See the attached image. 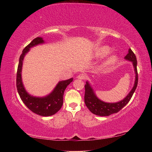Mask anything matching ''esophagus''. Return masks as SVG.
Returning <instances> with one entry per match:
<instances>
[{
  "mask_svg": "<svg viewBox=\"0 0 152 152\" xmlns=\"http://www.w3.org/2000/svg\"><path fill=\"white\" fill-rule=\"evenodd\" d=\"M77 78L80 79V80H85L86 78V76L84 74H80L77 76Z\"/></svg>",
  "mask_w": 152,
  "mask_h": 152,
  "instance_id": "esophagus-1",
  "label": "esophagus"
}]
</instances>
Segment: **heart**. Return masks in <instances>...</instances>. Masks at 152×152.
<instances>
[{"label": "heart", "mask_w": 152, "mask_h": 152, "mask_svg": "<svg viewBox=\"0 0 152 152\" xmlns=\"http://www.w3.org/2000/svg\"><path fill=\"white\" fill-rule=\"evenodd\" d=\"M110 51H111V49H110V48L108 47V46H102V47L100 48L99 50H98L97 55L98 56H99V57H104V56L109 54ZM117 60V56H115L114 54L110 55L109 57L107 59L106 61H105L104 64L105 65H111V64H113L116 62Z\"/></svg>", "instance_id": "heart-1"}]
</instances>
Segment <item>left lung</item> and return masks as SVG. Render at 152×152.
I'll list each match as a JSON object with an SVG mask.
<instances>
[{
    "label": "left lung",
    "instance_id": "1",
    "mask_svg": "<svg viewBox=\"0 0 152 152\" xmlns=\"http://www.w3.org/2000/svg\"><path fill=\"white\" fill-rule=\"evenodd\" d=\"M125 59L133 62V66L134 68L135 73V80L134 86L132 91L127 94L124 99L117 102H105L99 99L94 94L93 89L90 85L89 82H86L85 84V94H84V102L86 106L88 107L90 111L94 115L99 116H109L113 113H117L121 110L126 104H127L132 99L133 93L137 88L138 83V74L137 70V58L135 53L131 49H129V52Z\"/></svg>",
    "mask_w": 152,
    "mask_h": 152
}]
</instances>
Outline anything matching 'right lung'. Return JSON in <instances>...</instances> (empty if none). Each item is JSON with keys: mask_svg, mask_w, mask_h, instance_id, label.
I'll list each match as a JSON object with an SVG mask.
<instances>
[{"mask_svg": "<svg viewBox=\"0 0 152 152\" xmlns=\"http://www.w3.org/2000/svg\"><path fill=\"white\" fill-rule=\"evenodd\" d=\"M43 43L44 41L43 40L42 37H36L23 50L19 58L17 68V88L20 99L28 109L35 114L43 117H47L56 114L61 109L63 104L64 92L66 87L72 82L73 78L59 82L53 91L46 96L36 97L27 93L22 82L21 70L23 61L25 54L29 51L31 48Z\"/></svg>", "mask_w": 152, "mask_h": 152, "instance_id": "obj_1", "label": "right lung"}]
</instances>
